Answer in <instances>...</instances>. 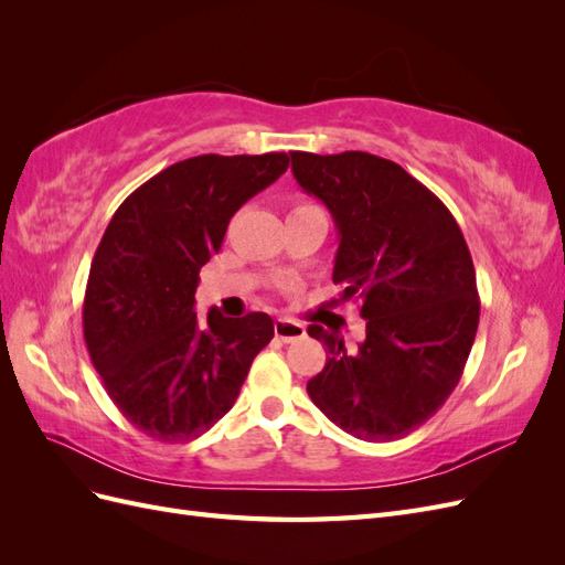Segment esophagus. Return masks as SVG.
I'll use <instances>...</instances> for the list:
<instances>
[{
	"mask_svg": "<svg viewBox=\"0 0 565 565\" xmlns=\"http://www.w3.org/2000/svg\"><path fill=\"white\" fill-rule=\"evenodd\" d=\"M273 330H276V337L280 341H285V344H289V341H297L306 334V328L301 322L297 320H289V318H280L276 320V324H273Z\"/></svg>",
	"mask_w": 565,
	"mask_h": 565,
	"instance_id": "obj_1",
	"label": "esophagus"
}]
</instances>
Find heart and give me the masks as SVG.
<instances>
[{
	"mask_svg": "<svg viewBox=\"0 0 565 565\" xmlns=\"http://www.w3.org/2000/svg\"><path fill=\"white\" fill-rule=\"evenodd\" d=\"M303 207H316V204H311V202H297L292 210H303Z\"/></svg>",
	"mask_w": 565,
	"mask_h": 565,
	"instance_id": "obj_1",
	"label": "heart"
}]
</instances>
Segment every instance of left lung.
I'll return each instance as SVG.
<instances>
[{
    "label": "left lung",
    "instance_id": "left-lung-1",
    "mask_svg": "<svg viewBox=\"0 0 565 565\" xmlns=\"http://www.w3.org/2000/svg\"><path fill=\"white\" fill-rule=\"evenodd\" d=\"M289 156L297 183L339 231L332 280L341 299H361L367 320L355 351L339 330L309 324L330 355L306 391L355 438H403L448 401L473 347L481 301L465 235L396 162L361 150Z\"/></svg>",
    "mask_w": 565,
    "mask_h": 565
}]
</instances>
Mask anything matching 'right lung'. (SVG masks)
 Wrapping results in <instances>:
<instances>
[{"instance_id": "right-lung-1", "label": "right lung", "mask_w": 565, "mask_h": 565, "mask_svg": "<svg viewBox=\"0 0 565 565\" xmlns=\"http://www.w3.org/2000/svg\"><path fill=\"white\" fill-rule=\"evenodd\" d=\"M287 167L285 152L177 162L136 188L100 237L84 341L108 396L146 436L179 443L212 429L273 339L266 313L198 318L195 289L231 216Z\"/></svg>"}]
</instances>
